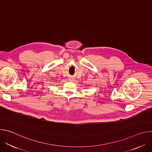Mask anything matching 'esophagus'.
Masks as SVG:
<instances>
[{"mask_svg": "<svg viewBox=\"0 0 152 152\" xmlns=\"http://www.w3.org/2000/svg\"><path fill=\"white\" fill-rule=\"evenodd\" d=\"M69 80H70V81L73 82V81L75 80V79H74V78H72V77H70V78H69Z\"/></svg>", "mask_w": 152, "mask_h": 152, "instance_id": "esophagus-1", "label": "esophagus"}]
</instances>
